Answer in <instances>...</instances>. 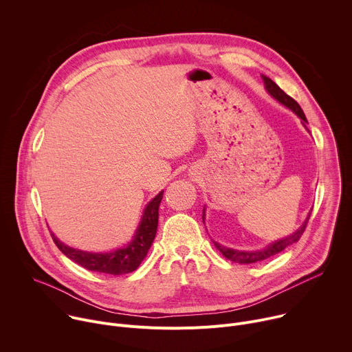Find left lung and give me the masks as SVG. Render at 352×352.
<instances>
[{
    "label": "left lung",
    "instance_id": "8db88e82",
    "mask_svg": "<svg viewBox=\"0 0 352 352\" xmlns=\"http://www.w3.org/2000/svg\"><path fill=\"white\" fill-rule=\"evenodd\" d=\"M263 81H264L265 88H267V91L270 92L271 96H274V98H276L277 100H280L283 104H285V106H288L291 110H294V111L300 117L303 124L307 123L303 110L300 109V106L298 104V102H296L295 99H292L289 95H287L274 81L270 80L268 76H264V75H263ZM309 218H310V214L307 215V218H306V221L303 222V225L294 233V235H291V236H288V238H285V239L277 241V242H274L272 245L267 246V248L263 249V250H257V252H239V250H233V249L223 248V246H221V245L217 243V242H214V245H215V248H217L228 260H230V261H233V263H239V264L258 263V261H263V260H265V258H268V257H271V256L278 254L280 252H283V250H284L285 248H288L289 245L298 242V241L300 239V236H302V233H303L305 229H306V225H307V222H309ZM203 219H204V215H203Z\"/></svg>",
    "mask_w": 352,
    "mask_h": 352
}]
</instances>
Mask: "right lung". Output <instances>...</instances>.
<instances>
[{
  "label": "right lung",
  "instance_id": "1",
  "mask_svg": "<svg viewBox=\"0 0 352 352\" xmlns=\"http://www.w3.org/2000/svg\"><path fill=\"white\" fill-rule=\"evenodd\" d=\"M162 197L164 191H161L158 196L148 203L140 226L134 235V239L130 242L129 246L123 249H117L110 253H91L72 249L64 245L54 236V233H52V238L56 246L69 260L82 265L89 271H98L103 272V274L111 276L127 274V272H131L138 268L155 239L156 228H158V210Z\"/></svg>",
  "mask_w": 352,
  "mask_h": 352
}]
</instances>
